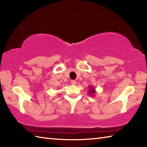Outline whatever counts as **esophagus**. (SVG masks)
I'll return each instance as SVG.
<instances>
[{
  "mask_svg": "<svg viewBox=\"0 0 147 147\" xmlns=\"http://www.w3.org/2000/svg\"><path fill=\"white\" fill-rule=\"evenodd\" d=\"M71 85H75L76 84V81H74V80H71Z\"/></svg>",
  "mask_w": 147,
  "mask_h": 147,
  "instance_id": "1",
  "label": "esophagus"
}]
</instances>
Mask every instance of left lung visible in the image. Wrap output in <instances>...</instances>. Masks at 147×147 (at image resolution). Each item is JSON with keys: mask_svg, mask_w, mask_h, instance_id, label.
<instances>
[{"mask_svg": "<svg viewBox=\"0 0 147 147\" xmlns=\"http://www.w3.org/2000/svg\"><path fill=\"white\" fill-rule=\"evenodd\" d=\"M88 93L89 94V95L90 96H95V94L96 93V90L95 88H94V86H92V85H90L88 86Z\"/></svg>", "mask_w": 147, "mask_h": 147, "instance_id": "obj_1", "label": "left lung"}]
</instances>
